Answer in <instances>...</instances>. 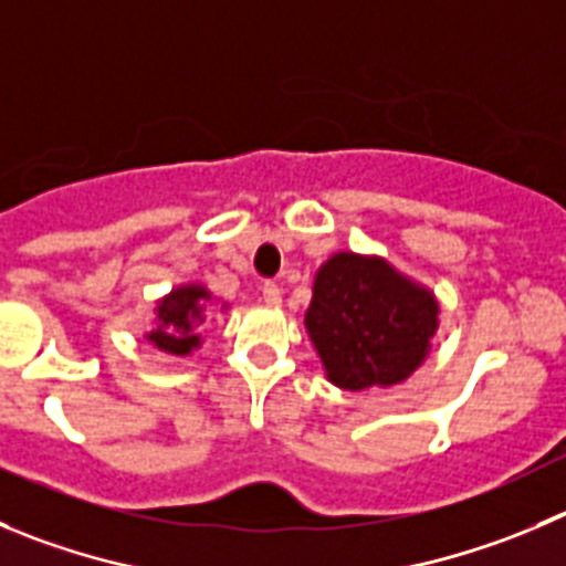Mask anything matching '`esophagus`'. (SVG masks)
<instances>
[{"instance_id":"esophagus-1","label":"esophagus","mask_w":566,"mask_h":566,"mask_svg":"<svg viewBox=\"0 0 566 566\" xmlns=\"http://www.w3.org/2000/svg\"><path fill=\"white\" fill-rule=\"evenodd\" d=\"M261 292H263V303L272 305V308H274V305L283 303V289H280L277 283H263Z\"/></svg>"}]
</instances>
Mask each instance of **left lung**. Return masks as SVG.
I'll return each instance as SVG.
<instances>
[{"label":"left lung","instance_id":"1","mask_svg":"<svg viewBox=\"0 0 566 566\" xmlns=\"http://www.w3.org/2000/svg\"><path fill=\"white\" fill-rule=\"evenodd\" d=\"M305 327L338 389L395 386L428 358L439 303L384 258L336 252L316 272Z\"/></svg>","mask_w":566,"mask_h":566}]
</instances>
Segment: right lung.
<instances>
[{"label":"right lung","mask_w":566,"mask_h":566,"mask_svg":"<svg viewBox=\"0 0 566 566\" xmlns=\"http://www.w3.org/2000/svg\"><path fill=\"white\" fill-rule=\"evenodd\" d=\"M208 300H211V292L197 283L171 289L155 308L158 325L147 333V342L169 355H188L197 349L202 344L199 325L206 322Z\"/></svg>","instance_id":"obj_1"}]
</instances>
